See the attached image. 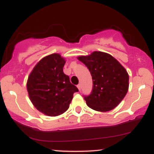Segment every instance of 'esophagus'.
<instances>
[{
    "mask_svg": "<svg viewBox=\"0 0 154 154\" xmlns=\"http://www.w3.org/2000/svg\"><path fill=\"white\" fill-rule=\"evenodd\" d=\"M77 88H78V90L79 91H81V85L80 84H79V85H77Z\"/></svg>",
    "mask_w": 154,
    "mask_h": 154,
    "instance_id": "esophagus-1",
    "label": "esophagus"
}]
</instances>
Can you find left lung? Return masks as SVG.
Wrapping results in <instances>:
<instances>
[{
	"label": "left lung",
	"mask_w": 154,
	"mask_h": 154,
	"mask_svg": "<svg viewBox=\"0 0 154 154\" xmlns=\"http://www.w3.org/2000/svg\"><path fill=\"white\" fill-rule=\"evenodd\" d=\"M88 67L93 79L91 94L85 98L88 106L106 112L117 106L129 89V75L125 68L110 54L94 51L77 57Z\"/></svg>",
	"instance_id": "1"
}]
</instances>
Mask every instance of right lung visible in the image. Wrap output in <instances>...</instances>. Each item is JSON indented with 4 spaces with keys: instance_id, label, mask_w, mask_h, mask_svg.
Listing matches in <instances>:
<instances>
[{
    "instance_id": "1",
    "label": "right lung",
    "mask_w": 154,
    "mask_h": 154,
    "mask_svg": "<svg viewBox=\"0 0 154 154\" xmlns=\"http://www.w3.org/2000/svg\"><path fill=\"white\" fill-rule=\"evenodd\" d=\"M66 59L52 54L40 59L28 77L26 89L32 103L40 112L59 116L69 107L73 95L78 91L63 73Z\"/></svg>"
}]
</instances>
